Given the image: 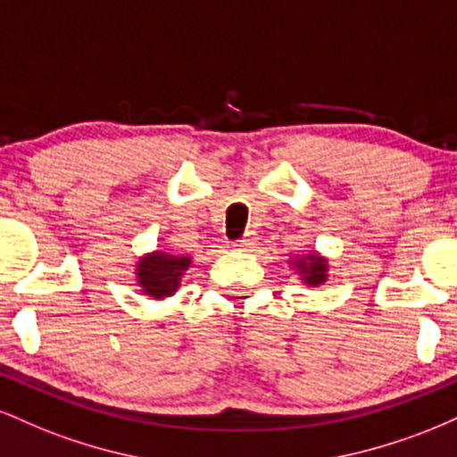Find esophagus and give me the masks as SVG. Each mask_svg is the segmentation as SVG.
<instances>
[{"instance_id": "esophagus-1", "label": "esophagus", "mask_w": 457, "mask_h": 457, "mask_svg": "<svg viewBox=\"0 0 457 457\" xmlns=\"http://www.w3.org/2000/svg\"><path fill=\"white\" fill-rule=\"evenodd\" d=\"M255 243H258V236H255V232H246L243 238L236 240L234 246L240 251H249V249H253Z\"/></svg>"}]
</instances>
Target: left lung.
<instances>
[{
	"mask_svg": "<svg viewBox=\"0 0 457 457\" xmlns=\"http://www.w3.org/2000/svg\"><path fill=\"white\" fill-rule=\"evenodd\" d=\"M295 266L309 286H320V283L327 281V260L318 258L316 253L305 255L303 260L295 262Z\"/></svg>",
	"mask_w": 457,
	"mask_h": 457,
	"instance_id": "obj_1",
	"label": "left lung"
}]
</instances>
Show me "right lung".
<instances>
[{
	"mask_svg": "<svg viewBox=\"0 0 457 457\" xmlns=\"http://www.w3.org/2000/svg\"><path fill=\"white\" fill-rule=\"evenodd\" d=\"M191 264V258L187 255H170V253H156L145 255L139 260L137 266V281L141 290L152 298L171 296L180 286V277Z\"/></svg>",
	"mask_w": 457,
	"mask_h": 457,
	"instance_id": "right-lung-1",
	"label": "right lung"
}]
</instances>
